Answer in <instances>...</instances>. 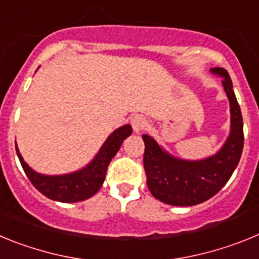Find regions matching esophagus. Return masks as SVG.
Listing matches in <instances>:
<instances>
[{
  "instance_id": "obj_1",
  "label": "esophagus",
  "mask_w": 259,
  "mask_h": 259,
  "mask_svg": "<svg viewBox=\"0 0 259 259\" xmlns=\"http://www.w3.org/2000/svg\"><path fill=\"white\" fill-rule=\"evenodd\" d=\"M131 124L132 128H134V131L136 132V134H139V132H141L144 128H145L146 119L144 118L143 115H135L134 118L131 119Z\"/></svg>"
}]
</instances>
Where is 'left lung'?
<instances>
[{"instance_id": "1", "label": "left lung", "mask_w": 259, "mask_h": 259, "mask_svg": "<svg viewBox=\"0 0 259 259\" xmlns=\"http://www.w3.org/2000/svg\"><path fill=\"white\" fill-rule=\"evenodd\" d=\"M210 72L222 77V85L230 101V135L218 152L202 159H183L170 154L152 136L143 135L146 184L150 193L167 205L193 206L211 198L230 180L241 157L242 116L232 81L224 68H210Z\"/></svg>"}]
</instances>
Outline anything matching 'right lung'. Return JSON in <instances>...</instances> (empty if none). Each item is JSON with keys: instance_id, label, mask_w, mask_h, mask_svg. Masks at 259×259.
<instances>
[{"instance_id": "1", "label": "right lung", "mask_w": 259, "mask_h": 259, "mask_svg": "<svg viewBox=\"0 0 259 259\" xmlns=\"http://www.w3.org/2000/svg\"><path fill=\"white\" fill-rule=\"evenodd\" d=\"M131 134L132 127L130 124L116 128L115 131L110 134L95 158L87 166L74 172L62 175H45L32 170L23 159L17 143L15 149L27 178L40 193L58 202H79L88 200L100 191L104 184L110 161L118 153L123 141Z\"/></svg>"}]
</instances>
